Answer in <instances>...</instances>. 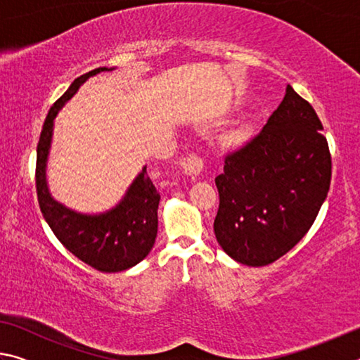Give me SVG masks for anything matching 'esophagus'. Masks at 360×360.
I'll use <instances>...</instances> for the list:
<instances>
[{
	"mask_svg": "<svg viewBox=\"0 0 360 360\" xmlns=\"http://www.w3.org/2000/svg\"><path fill=\"white\" fill-rule=\"evenodd\" d=\"M181 167L184 169V173L188 176H198L203 173L205 169V162L203 158L197 155V154H191L187 155L184 160L181 162Z\"/></svg>",
	"mask_w": 360,
	"mask_h": 360,
	"instance_id": "esophagus-1",
	"label": "esophagus"
}]
</instances>
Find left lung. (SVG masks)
I'll return each mask as SVG.
<instances>
[{
  "mask_svg": "<svg viewBox=\"0 0 360 360\" xmlns=\"http://www.w3.org/2000/svg\"><path fill=\"white\" fill-rule=\"evenodd\" d=\"M318 114L288 85L262 130L225 155L216 178L217 243L231 259L264 266L289 252L327 197L332 157Z\"/></svg>",
  "mask_w": 360,
  "mask_h": 360,
  "instance_id": "1",
  "label": "left lung"
}]
</instances>
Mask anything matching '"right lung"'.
<instances>
[{"instance_id":"right-lung-1","label":"right lung","mask_w":360,"mask_h":360,"mask_svg":"<svg viewBox=\"0 0 360 360\" xmlns=\"http://www.w3.org/2000/svg\"><path fill=\"white\" fill-rule=\"evenodd\" d=\"M101 71H108L106 66L77 77L49 109L36 150V193L42 216L58 241L79 260L94 266L95 270L115 273L139 264L155 243L160 193L152 184L146 167L131 182L125 197L115 208L95 216L81 214L58 203L52 198L46 181L53 119L65 103L77 92L81 84Z\"/></svg>"}]
</instances>
